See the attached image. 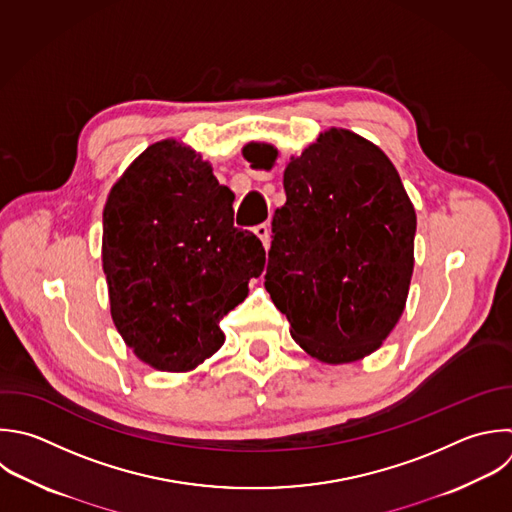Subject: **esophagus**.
Instances as JSON below:
<instances>
[{"label":"esophagus","instance_id":"esophagus-1","mask_svg":"<svg viewBox=\"0 0 512 512\" xmlns=\"http://www.w3.org/2000/svg\"><path fill=\"white\" fill-rule=\"evenodd\" d=\"M254 234L260 238L262 246L268 250V248H270V242H272V238H270V226H268V224H260V226L254 228Z\"/></svg>","mask_w":512,"mask_h":512}]
</instances>
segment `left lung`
<instances>
[{
    "instance_id": "left-lung-1",
    "label": "left lung",
    "mask_w": 512,
    "mask_h": 512,
    "mask_svg": "<svg viewBox=\"0 0 512 512\" xmlns=\"http://www.w3.org/2000/svg\"><path fill=\"white\" fill-rule=\"evenodd\" d=\"M242 156L256 170H272L278 150L248 142ZM284 192L264 286L312 358L362 360L404 312L414 270V206L388 156L344 128L322 132L290 158Z\"/></svg>"
}]
</instances>
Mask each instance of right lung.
<instances>
[{
	"mask_svg": "<svg viewBox=\"0 0 512 512\" xmlns=\"http://www.w3.org/2000/svg\"><path fill=\"white\" fill-rule=\"evenodd\" d=\"M234 192L168 138L148 146L104 206L102 266L112 320L146 364L190 372L222 344L218 320L264 270L262 242L234 228Z\"/></svg>",
	"mask_w": 512,
	"mask_h": 512,
	"instance_id": "right-lung-1",
	"label": "right lung"
}]
</instances>
